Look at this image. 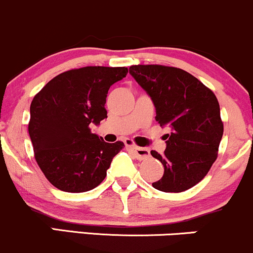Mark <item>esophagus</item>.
I'll list each match as a JSON object with an SVG mask.
<instances>
[{"mask_svg": "<svg viewBox=\"0 0 253 253\" xmlns=\"http://www.w3.org/2000/svg\"><path fill=\"white\" fill-rule=\"evenodd\" d=\"M126 148L131 150V152L135 154V157L137 159H140V160L149 157V150L147 148H141V147L134 146V144H131V143H127V141H126Z\"/></svg>", "mask_w": 253, "mask_h": 253, "instance_id": "obj_1", "label": "esophagus"}]
</instances>
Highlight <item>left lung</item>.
I'll list each match as a JSON object with an SVG mask.
<instances>
[{
	"label": "left lung",
	"mask_w": 253,
	"mask_h": 253,
	"mask_svg": "<svg viewBox=\"0 0 253 253\" xmlns=\"http://www.w3.org/2000/svg\"><path fill=\"white\" fill-rule=\"evenodd\" d=\"M129 73L155 106V121L169 126L164 154H150L164 166L153 188L164 192L185 191L200 183L217 158L223 135L220 105L208 87L185 70L148 64L131 65Z\"/></svg>",
	"instance_id": "left-lung-1"
}]
</instances>
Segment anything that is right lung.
I'll return each instance as SVG.
<instances>
[{
	"label": "right lung",
	"instance_id": "1",
	"mask_svg": "<svg viewBox=\"0 0 253 253\" xmlns=\"http://www.w3.org/2000/svg\"><path fill=\"white\" fill-rule=\"evenodd\" d=\"M126 74V67L72 69L53 78L35 95L28 134L37 164L55 188L84 192L105 179L124 143H107L92 134L90 124L99 126L107 118V92Z\"/></svg>",
	"mask_w": 253,
	"mask_h": 253
}]
</instances>
